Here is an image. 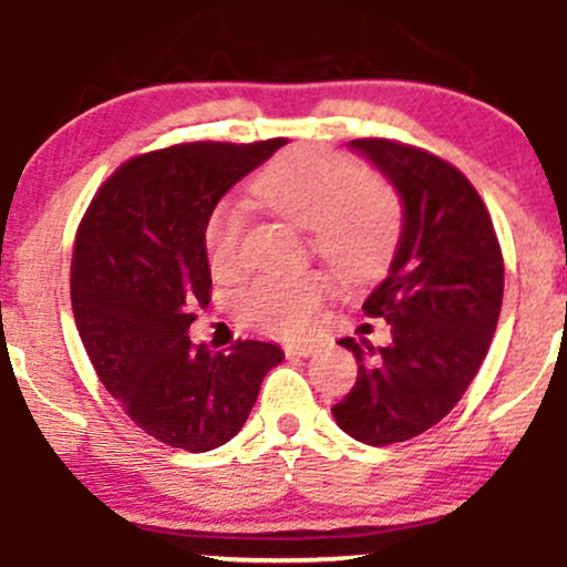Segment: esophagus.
<instances>
[{
	"label": "esophagus",
	"instance_id": "1",
	"mask_svg": "<svg viewBox=\"0 0 567 567\" xmlns=\"http://www.w3.org/2000/svg\"><path fill=\"white\" fill-rule=\"evenodd\" d=\"M317 351V347L311 341H298V343H288V347H285V354L288 357H309V354H315Z\"/></svg>",
	"mask_w": 567,
	"mask_h": 567
}]
</instances>
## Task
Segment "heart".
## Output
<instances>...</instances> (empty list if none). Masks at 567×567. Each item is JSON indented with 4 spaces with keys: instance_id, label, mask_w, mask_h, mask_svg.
I'll return each instance as SVG.
<instances>
[{
    "instance_id": "b5f03b06",
    "label": "heart",
    "mask_w": 567,
    "mask_h": 567,
    "mask_svg": "<svg viewBox=\"0 0 567 567\" xmlns=\"http://www.w3.org/2000/svg\"><path fill=\"white\" fill-rule=\"evenodd\" d=\"M252 205L292 220L311 234L317 256L347 277H368L392 256L400 234V202L392 186L360 173L341 154L290 152L252 178ZM245 216L224 202L202 234L207 266L216 277L243 266ZM333 282L322 271H277L252 279L237 296L239 317L271 336H306L320 322Z\"/></svg>"
}]
</instances>
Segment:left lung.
<instances>
[{"label": "left lung", "mask_w": 567, "mask_h": 567, "mask_svg": "<svg viewBox=\"0 0 567 567\" xmlns=\"http://www.w3.org/2000/svg\"><path fill=\"white\" fill-rule=\"evenodd\" d=\"M400 194L402 231L383 282L362 311L389 324V347L341 338L357 381L336 424L365 445H392L440 424L464 396L496 333L504 256L483 197L458 167L424 148L357 138Z\"/></svg>", "instance_id": "1"}]
</instances>
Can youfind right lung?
<instances>
[{"label": "right lung", "mask_w": 567, "mask_h": 567, "mask_svg": "<svg viewBox=\"0 0 567 567\" xmlns=\"http://www.w3.org/2000/svg\"><path fill=\"white\" fill-rule=\"evenodd\" d=\"M279 146L197 141L138 154L97 188L76 229L71 309L84 351L135 426L171 447L229 442L285 357L266 341L210 351L186 336L194 306L210 303L207 218Z\"/></svg>", "instance_id": "right-lung-1"}]
</instances>
